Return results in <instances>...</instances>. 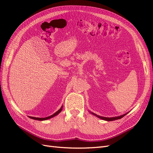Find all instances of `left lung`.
<instances>
[{"instance_id":"1","label":"left lung","mask_w":153,"mask_h":153,"mask_svg":"<svg viewBox=\"0 0 153 153\" xmlns=\"http://www.w3.org/2000/svg\"><path fill=\"white\" fill-rule=\"evenodd\" d=\"M92 114L95 115L96 116H97L98 117L103 119V120H105V121H114V120H117V119H121L122 117H123L125 115H126V114H125L123 115H121V116H119V117H101V116H99V115H97L95 114L92 113Z\"/></svg>"}]
</instances>
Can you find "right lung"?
Returning <instances> with one entry per match:
<instances>
[{
  "label": "right lung",
  "instance_id": "add662e5",
  "mask_svg": "<svg viewBox=\"0 0 153 153\" xmlns=\"http://www.w3.org/2000/svg\"><path fill=\"white\" fill-rule=\"evenodd\" d=\"M62 110V106H61V108H60L58 111H57V112H55V114H53V115H50V116H48V117H45V118H39V117H30V116H29V117H30V119H32L38 120V121H45V120H47V119H50V118H52V117H53L55 116V115H57V114H59L60 112H61Z\"/></svg>",
  "mask_w": 153,
  "mask_h": 153
}]
</instances>
